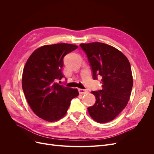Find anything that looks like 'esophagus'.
Returning a JSON list of instances; mask_svg holds the SVG:
<instances>
[{"label":"esophagus","mask_w":154,"mask_h":154,"mask_svg":"<svg viewBox=\"0 0 154 154\" xmlns=\"http://www.w3.org/2000/svg\"><path fill=\"white\" fill-rule=\"evenodd\" d=\"M78 92L80 94H86V93H87V91L85 90V89H82V88H79L78 89Z\"/></svg>","instance_id":"esophagus-1"}]
</instances>
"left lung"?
<instances>
[{
  "instance_id": "obj_1",
  "label": "left lung",
  "mask_w": 154,
  "mask_h": 154,
  "mask_svg": "<svg viewBox=\"0 0 154 154\" xmlns=\"http://www.w3.org/2000/svg\"><path fill=\"white\" fill-rule=\"evenodd\" d=\"M90 63L94 80L101 78L102 89L92 91L96 103L88 108L91 117L100 123L115 119L127 106L133 86L127 58L112 46L101 42L81 44Z\"/></svg>"
}]
</instances>
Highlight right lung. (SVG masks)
<instances>
[{
	"mask_svg": "<svg viewBox=\"0 0 154 154\" xmlns=\"http://www.w3.org/2000/svg\"><path fill=\"white\" fill-rule=\"evenodd\" d=\"M78 46L69 44L46 45L36 49L27 60L22 74V89L34 113L47 122L62 118L71 101L79 95L76 88L56 83L63 77V57Z\"/></svg>",
	"mask_w": 154,
	"mask_h": 154,
	"instance_id": "obj_1",
	"label": "right lung"
}]
</instances>
